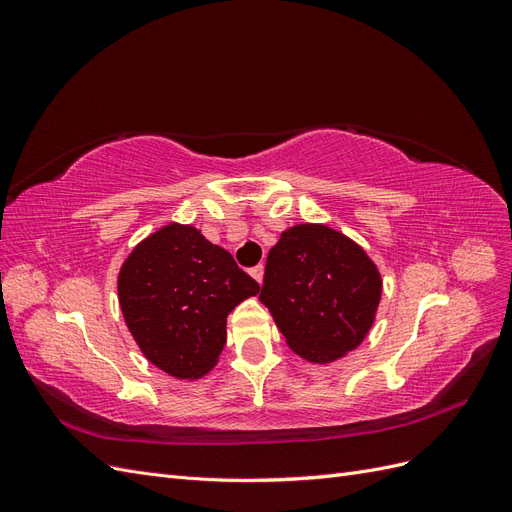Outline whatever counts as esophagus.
Masks as SVG:
<instances>
[{
    "label": "esophagus",
    "instance_id": "1",
    "mask_svg": "<svg viewBox=\"0 0 512 512\" xmlns=\"http://www.w3.org/2000/svg\"><path fill=\"white\" fill-rule=\"evenodd\" d=\"M250 273H252V277H254V280H256L258 284H262V275H265V267L258 265V267H254Z\"/></svg>",
    "mask_w": 512,
    "mask_h": 512
}]
</instances>
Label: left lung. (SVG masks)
Here are the masks:
<instances>
[{"instance_id":"left-lung-1","label":"left lung","mask_w":512,"mask_h":512,"mask_svg":"<svg viewBox=\"0 0 512 512\" xmlns=\"http://www.w3.org/2000/svg\"><path fill=\"white\" fill-rule=\"evenodd\" d=\"M380 294V273L363 247L329 226L299 224L271 247L260 301L294 352L329 363L363 342Z\"/></svg>"}]
</instances>
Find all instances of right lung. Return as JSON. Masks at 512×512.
I'll return each instance as SVG.
<instances>
[{"label": "right lung", "mask_w": 512, "mask_h": 512, "mask_svg": "<svg viewBox=\"0 0 512 512\" xmlns=\"http://www.w3.org/2000/svg\"><path fill=\"white\" fill-rule=\"evenodd\" d=\"M117 290L147 359L170 376L196 380L218 363L228 314L260 286L200 230L168 224L134 247Z\"/></svg>", "instance_id": "add662e5"}]
</instances>
